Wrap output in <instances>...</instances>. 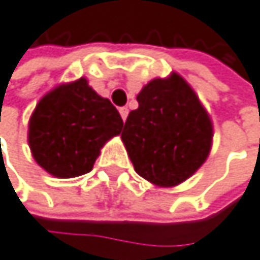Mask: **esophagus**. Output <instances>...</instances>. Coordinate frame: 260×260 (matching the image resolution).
<instances>
[{"mask_svg":"<svg viewBox=\"0 0 260 260\" xmlns=\"http://www.w3.org/2000/svg\"><path fill=\"white\" fill-rule=\"evenodd\" d=\"M119 113H121V118L125 121V119H127V116H128V108H127V107H121V108H119Z\"/></svg>","mask_w":260,"mask_h":260,"instance_id":"1","label":"esophagus"}]
</instances>
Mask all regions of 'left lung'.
I'll return each mask as SVG.
<instances>
[{
  "mask_svg": "<svg viewBox=\"0 0 260 260\" xmlns=\"http://www.w3.org/2000/svg\"><path fill=\"white\" fill-rule=\"evenodd\" d=\"M121 138L138 175L172 187L206 161L212 122L196 91L177 73L150 80L136 96Z\"/></svg>",
  "mask_w": 260,
  "mask_h": 260,
  "instance_id": "8db88e82",
  "label": "left lung"
}]
</instances>
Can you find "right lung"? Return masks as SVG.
Wrapping results in <instances>:
<instances>
[{
	"label": "right lung",
	"mask_w": 260,
	"mask_h": 260,
	"mask_svg": "<svg viewBox=\"0 0 260 260\" xmlns=\"http://www.w3.org/2000/svg\"><path fill=\"white\" fill-rule=\"evenodd\" d=\"M122 125L116 107L82 77L40 99L29 119L27 141L34 159L46 172L74 178L91 171L104 144Z\"/></svg>",
	"instance_id": "obj_1"
}]
</instances>
